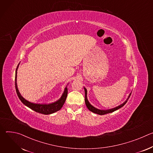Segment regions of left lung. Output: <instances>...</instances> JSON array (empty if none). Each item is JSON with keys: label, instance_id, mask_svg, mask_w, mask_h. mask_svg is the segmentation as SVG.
Listing matches in <instances>:
<instances>
[{"label": "left lung", "instance_id": "left-lung-1", "mask_svg": "<svg viewBox=\"0 0 153 153\" xmlns=\"http://www.w3.org/2000/svg\"><path fill=\"white\" fill-rule=\"evenodd\" d=\"M84 90H85V104H86V107L88 108V110H89L90 111H91V112H93V113H96V114H99V115H104V114H108V113H113V112H114V111L117 110L118 109L122 108V107L123 106L125 105V103L127 102L128 100L129 99V97H130V96H131V93H130V94H129V96H128L127 99H126L122 104H121V105H119V106H116V107H115V108H111V109H109V110H99V109H97V108H95L94 106H93V105H91L89 101L88 100V99H87V90H86V89L85 88V87H84Z\"/></svg>", "mask_w": 153, "mask_h": 153}]
</instances>
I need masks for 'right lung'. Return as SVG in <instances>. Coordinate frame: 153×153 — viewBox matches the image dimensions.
I'll return each instance as SVG.
<instances>
[{"instance_id":"obj_1","label":"right lung","mask_w":153,"mask_h":153,"mask_svg":"<svg viewBox=\"0 0 153 153\" xmlns=\"http://www.w3.org/2000/svg\"><path fill=\"white\" fill-rule=\"evenodd\" d=\"M19 67L18 66L16 68V76H15V87H16V93L17 94L19 98V99L20 100V101L22 102L25 105H26L27 106H28V108H30L31 110H34V111L39 113H41L43 114H53L59 110H60V109L62 108V107L63 106L65 100H66L67 95H68V89H67V86H66L64 90V92L63 93V94L62 95L61 97L57 101L51 103H49V104H46V103H43V104H40V103H32L30 102L28 100H27L26 99H25L22 95L20 94V93L19 91V90L17 88V68Z\"/></svg>"}]
</instances>
